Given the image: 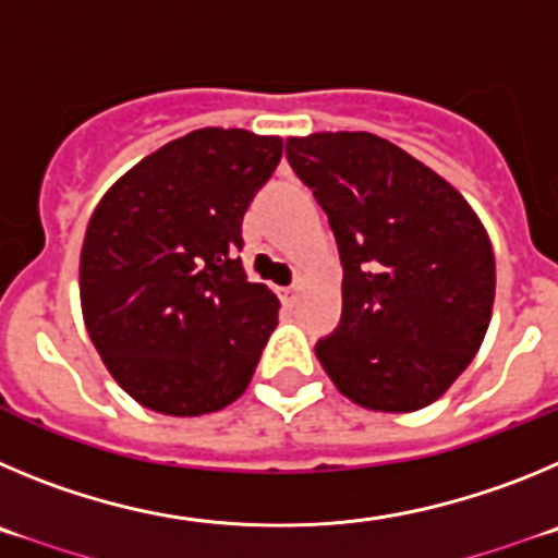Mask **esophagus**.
I'll use <instances>...</instances> for the list:
<instances>
[{
	"label": "esophagus",
	"mask_w": 558,
	"mask_h": 558,
	"mask_svg": "<svg viewBox=\"0 0 558 558\" xmlns=\"http://www.w3.org/2000/svg\"><path fill=\"white\" fill-rule=\"evenodd\" d=\"M300 291H303V280H298V283H294V286H286V289H280V294H283L286 303L291 305V303H298Z\"/></svg>",
	"instance_id": "obj_1"
}]
</instances>
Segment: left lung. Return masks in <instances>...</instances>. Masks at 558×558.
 Listing matches in <instances>:
<instances>
[{
	"label": "left lung",
	"mask_w": 558,
	"mask_h": 558,
	"mask_svg": "<svg viewBox=\"0 0 558 558\" xmlns=\"http://www.w3.org/2000/svg\"><path fill=\"white\" fill-rule=\"evenodd\" d=\"M286 158L328 214L344 267L341 325L316 359L361 409H425L489 328L495 253L484 222L441 174L364 130L291 135Z\"/></svg>",
	"instance_id": "8db88e82"
}]
</instances>
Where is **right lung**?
Instances as JSON below:
<instances>
[{"label": "right lung", "instance_id": "add662e5", "mask_svg": "<svg viewBox=\"0 0 558 558\" xmlns=\"http://www.w3.org/2000/svg\"><path fill=\"white\" fill-rule=\"evenodd\" d=\"M280 155V135L194 130L138 160L94 208L80 250L83 323L144 409L214 414L250 386L280 300L250 283L235 250Z\"/></svg>", "mask_w": 558, "mask_h": 558}]
</instances>
